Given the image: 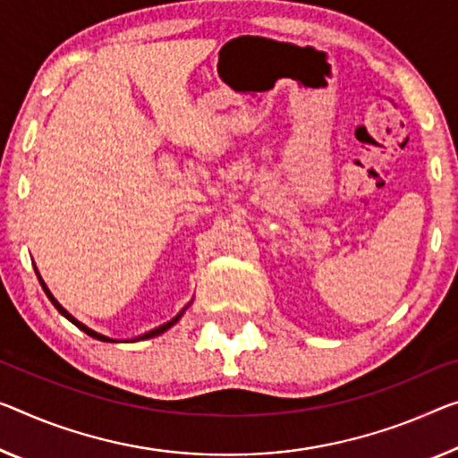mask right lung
<instances>
[{"label": "right lung", "mask_w": 458, "mask_h": 458, "mask_svg": "<svg viewBox=\"0 0 458 458\" xmlns=\"http://www.w3.org/2000/svg\"><path fill=\"white\" fill-rule=\"evenodd\" d=\"M38 280H40V276H38ZM40 284H42V288H45L47 297H48V299H51V302H53V305H55V307H57V311H59L61 315H65V318H67L69 321H72V323H75V326H77V327H80V329H81V332H86L88 335H91V337H96V340H102V342H114V340H110V337H106V335H102V334H96V332H91V329H89V327H86V326H83V323H80V321H77V319L73 318V315H69V313L65 311V309H63V307L59 305V302H57V299H55V297H53V294H51V291H48V288H47V284H45V283H42V280H40ZM182 313H184V311H182ZM182 313H180V315H175V318H174L172 321H167V323H164V326H159V327H156V329H151V332H147L145 335H140V340H147V337H156V335H159V334H164V332H165V329H170V327L174 326V323H175V321H178V319L182 318Z\"/></svg>", "instance_id": "add662e5"}]
</instances>
